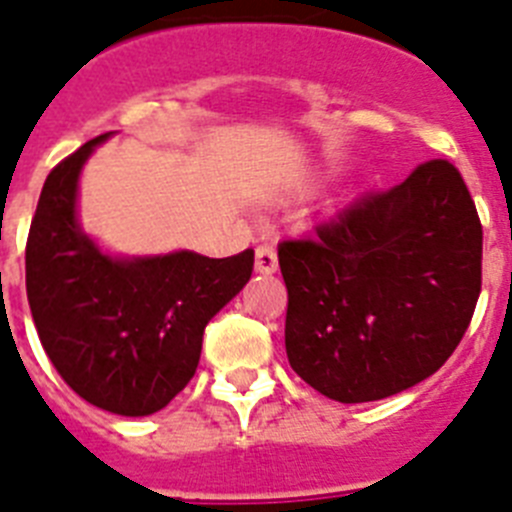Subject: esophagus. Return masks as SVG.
Here are the masks:
<instances>
[{
	"mask_svg": "<svg viewBox=\"0 0 512 512\" xmlns=\"http://www.w3.org/2000/svg\"><path fill=\"white\" fill-rule=\"evenodd\" d=\"M275 268H278V255H275L273 247L262 244L255 252V273L260 275H273Z\"/></svg>",
	"mask_w": 512,
	"mask_h": 512,
	"instance_id": "esophagus-1",
	"label": "esophagus"
}]
</instances>
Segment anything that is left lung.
<instances>
[{
	"mask_svg": "<svg viewBox=\"0 0 512 512\" xmlns=\"http://www.w3.org/2000/svg\"><path fill=\"white\" fill-rule=\"evenodd\" d=\"M288 288L286 353L301 379L342 404L376 402L451 358L482 291V224L446 159L363 195L278 244Z\"/></svg>",
	"mask_w": 512,
	"mask_h": 512,
	"instance_id": "obj_1",
	"label": "left lung"
}]
</instances>
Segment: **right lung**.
<instances>
[{
    "label": "right lung",
    "instance_id": "1",
    "mask_svg": "<svg viewBox=\"0 0 512 512\" xmlns=\"http://www.w3.org/2000/svg\"><path fill=\"white\" fill-rule=\"evenodd\" d=\"M102 133L46 177L28 247L25 286L41 345L61 379L90 404L123 417L154 415L201 361L203 330L250 281L255 252L115 257L77 219L84 162Z\"/></svg>",
    "mask_w": 512,
    "mask_h": 512
}]
</instances>
